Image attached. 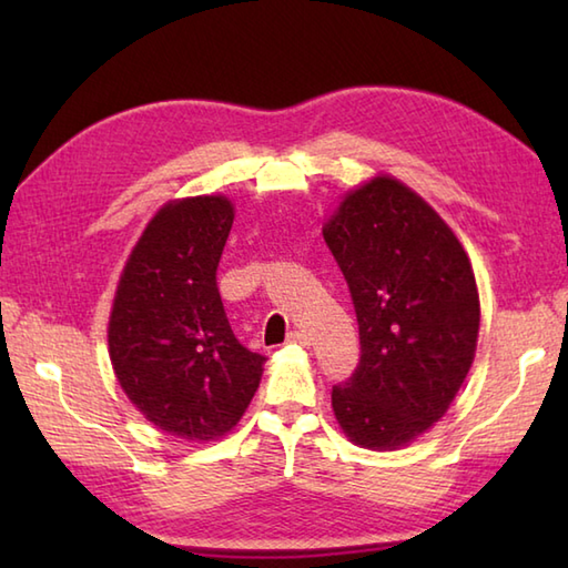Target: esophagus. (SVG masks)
<instances>
[{
    "instance_id": "1",
    "label": "esophagus",
    "mask_w": 568,
    "mask_h": 568,
    "mask_svg": "<svg viewBox=\"0 0 568 568\" xmlns=\"http://www.w3.org/2000/svg\"><path fill=\"white\" fill-rule=\"evenodd\" d=\"M287 344H297V346H310V336L307 334H303V332H291L287 334V339H285Z\"/></svg>"
}]
</instances>
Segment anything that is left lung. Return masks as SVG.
Returning a JSON list of instances; mask_svg holds the SVG:
<instances>
[{
  "instance_id": "1",
  "label": "left lung",
  "mask_w": 568,
  "mask_h": 568,
  "mask_svg": "<svg viewBox=\"0 0 568 568\" xmlns=\"http://www.w3.org/2000/svg\"><path fill=\"white\" fill-rule=\"evenodd\" d=\"M324 241L352 291L361 364L334 385L346 439L395 452L439 422L476 356L480 300L462 241L432 204L388 173L348 190Z\"/></svg>"
}]
</instances>
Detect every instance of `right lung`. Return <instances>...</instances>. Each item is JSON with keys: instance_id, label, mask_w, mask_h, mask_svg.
<instances>
[{"instance_id": "1", "label": "right lung", "mask_w": 568, "mask_h": 568, "mask_svg": "<svg viewBox=\"0 0 568 568\" xmlns=\"http://www.w3.org/2000/svg\"><path fill=\"white\" fill-rule=\"evenodd\" d=\"M232 224L226 195L168 200L129 253L106 324L131 405L187 442L232 432L263 376L265 358L236 342L216 291Z\"/></svg>"}]
</instances>
